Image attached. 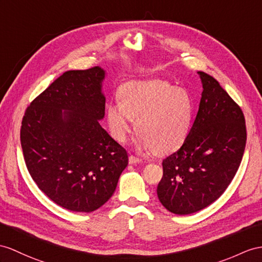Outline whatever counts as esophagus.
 <instances>
[{
    "instance_id": "esophagus-1",
    "label": "esophagus",
    "mask_w": 262,
    "mask_h": 262,
    "mask_svg": "<svg viewBox=\"0 0 262 262\" xmlns=\"http://www.w3.org/2000/svg\"><path fill=\"white\" fill-rule=\"evenodd\" d=\"M140 162H142L141 158H138L136 156H130L129 157V163L130 164H136V163H140Z\"/></svg>"
}]
</instances>
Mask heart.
I'll return each mask as SVG.
<instances>
[{"label": "heart", "mask_w": 262, "mask_h": 262, "mask_svg": "<svg viewBox=\"0 0 262 262\" xmlns=\"http://www.w3.org/2000/svg\"><path fill=\"white\" fill-rule=\"evenodd\" d=\"M120 97L106 106L107 126L119 142L125 141L133 121L144 149L167 153L187 139L195 112L187 90L160 80L131 81L121 88Z\"/></svg>", "instance_id": "obj_1"}]
</instances>
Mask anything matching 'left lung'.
<instances>
[{"instance_id":"left-lung-1","label":"left lung","mask_w":262,"mask_h":262,"mask_svg":"<svg viewBox=\"0 0 262 262\" xmlns=\"http://www.w3.org/2000/svg\"><path fill=\"white\" fill-rule=\"evenodd\" d=\"M202 94L195 120L181 148L162 161L157 188L162 206L190 214L211 205L237 173L246 148L244 113L211 75L199 71Z\"/></svg>"}]
</instances>
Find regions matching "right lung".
Listing matches in <instances>:
<instances>
[{"mask_svg":"<svg viewBox=\"0 0 262 262\" xmlns=\"http://www.w3.org/2000/svg\"><path fill=\"white\" fill-rule=\"evenodd\" d=\"M100 67L59 76L25 111L21 145L42 192L75 212H92L110 199L127 165V153L99 121L105 97Z\"/></svg>","mask_w":262,"mask_h":262,"instance_id":"obj_1","label":"right lung"}]
</instances>
